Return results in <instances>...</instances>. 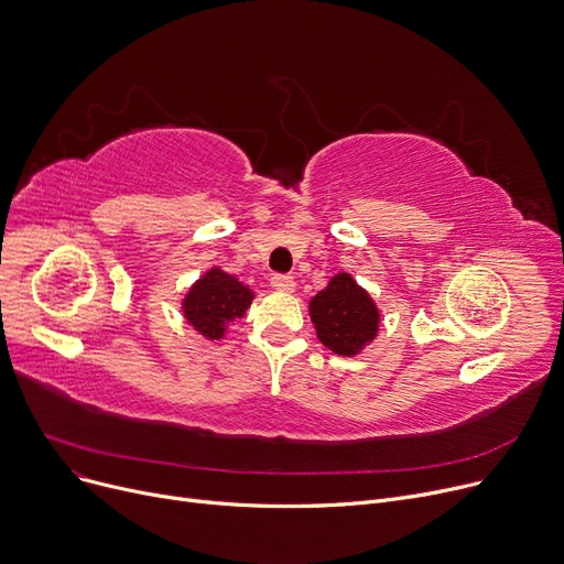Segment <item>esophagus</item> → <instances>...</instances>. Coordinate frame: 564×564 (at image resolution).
I'll list each match as a JSON object with an SVG mask.
<instances>
[{
  "label": "esophagus",
  "mask_w": 564,
  "mask_h": 564,
  "mask_svg": "<svg viewBox=\"0 0 564 564\" xmlns=\"http://www.w3.org/2000/svg\"><path fill=\"white\" fill-rule=\"evenodd\" d=\"M272 288L279 290V292H294L297 283H294V279L288 276V274H274L272 276Z\"/></svg>",
  "instance_id": "esophagus-1"
}]
</instances>
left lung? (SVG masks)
I'll use <instances>...</instances> for the list:
<instances>
[{
    "label": "left lung",
    "instance_id": "1",
    "mask_svg": "<svg viewBox=\"0 0 564 564\" xmlns=\"http://www.w3.org/2000/svg\"><path fill=\"white\" fill-rule=\"evenodd\" d=\"M317 338L340 357L357 354L379 332V308L370 294L349 274H336L308 304Z\"/></svg>",
    "mask_w": 564,
    "mask_h": 564
}]
</instances>
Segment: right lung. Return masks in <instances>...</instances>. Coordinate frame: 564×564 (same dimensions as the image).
Listing matches in <instances>:
<instances>
[{
    "label": "right lung",
    "instance_id": "right-lung-1",
    "mask_svg": "<svg viewBox=\"0 0 564 564\" xmlns=\"http://www.w3.org/2000/svg\"><path fill=\"white\" fill-rule=\"evenodd\" d=\"M253 292L219 267L207 270L183 300V313L192 327L207 340H219L226 327L247 313Z\"/></svg>",
    "mask_w": 564,
    "mask_h": 564
}]
</instances>
